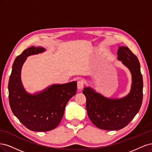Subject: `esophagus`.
I'll return each instance as SVG.
<instances>
[{"label": "esophagus", "instance_id": "esophagus-1", "mask_svg": "<svg viewBox=\"0 0 152 152\" xmlns=\"http://www.w3.org/2000/svg\"><path fill=\"white\" fill-rule=\"evenodd\" d=\"M77 89L79 90H81L83 88V83L81 81H78L77 83Z\"/></svg>", "mask_w": 152, "mask_h": 152}]
</instances>
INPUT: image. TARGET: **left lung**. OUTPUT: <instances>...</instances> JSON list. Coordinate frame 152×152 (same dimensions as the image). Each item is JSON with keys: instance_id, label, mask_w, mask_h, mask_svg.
I'll return each mask as SVG.
<instances>
[{"instance_id": "obj_1", "label": "left lung", "mask_w": 152, "mask_h": 152, "mask_svg": "<svg viewBox=\"0 0 152 152\" xmlns=\"http://www.w3.org/2000/svg\"><path fill=\"white\" fill-rule=\"evenodd\" d=\"M117 56V59L131 72L132 84L129 94L121 99H110L89 86L85 87L83 91L90 119L99 128L107 131L126 127L139 112L143 100V77L138 58L128 47L124 46H119Z\"/></svg>"}]
</instances>
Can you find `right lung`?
Returning <instances> with one entry per match:
<instances>
[{
  "label": "right lung",
  "mask_w": 152,
  "mask_h": 152,
  "mask_svg": "<svg viewBox=\"0 0 152 152\" xmlns=\"http://www.w3.org/2000/svg\"><path fill=\"white\" fill-rule=\"evenodd\" d=\"M45 51L43 47L32 46L18 56L13 63L8 84L9 104L13 114L24 126L34 131L56 128L62 118L67 103L77 91L76 81L52 85L34 94L24 88L21 79L23 64L28 56Z\"/></svg>",
  "instance_id": "add662e5"
}]
</instances>
